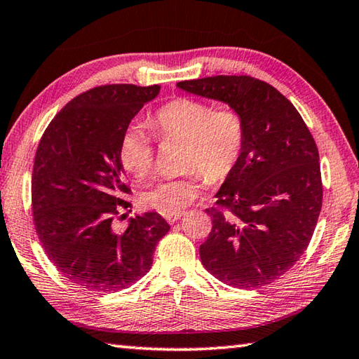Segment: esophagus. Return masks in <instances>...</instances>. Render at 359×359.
Segmentation results:
<instances>
[{
    "label": "esophagus",
    "instance_id": "esophagus-1",
    "mask_svg": "<svg viewBox=\"0 0 359 359\" xmlns=\"http://www.w3.org/2000/svg\"><path fill=\"white\" fill-rule=\"evenodd\" d=\"M182 215L184 213H177V215H170V216H166V221L170 222V224H174V222H177L180 217H182Z\"/></svg>",
    "mask_w": 359,
    "mask_h": 359
}]
</instances>
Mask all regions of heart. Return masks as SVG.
I'll list each match as a JSON object with an SVG mask.
<instances>
[{
  "instance_id": "b5f03b06",
  "label": "heart",
  "mask_w": 359,
  "mask_h": 359,
  "mask_svg": "<svg viewBox=\"0 0 359 359\" xmlns=\"http://www.w3.org/2000/svg\"><path fill=\"white\" fill-rule=\"evenodd\" d=\"M152 126L161 140H185L184 170L193 172L177 179L157 182L143 191V202L158 213H182L199 191L202 174L208 182L224 180L243 156L245 124L231 107H217L196 97H175L154 114ZM123 168L138 179L151 172L156 161V142L142 126L124 129L118 147Z\"/></svg>"
}]
</instances>
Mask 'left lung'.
Listing matches in <instances>:
<instances>
[{
  "mask_svg": "<svg viewBox=\"0 0 359 359\" xmlns=\"http://www.w3.org/2000/svg\"><path fill=\"white\" fill-rule=\"evenodd\" d=\"M177 87L229 104L245 124L243 156L207 208L213 227L201 262L219 282L257 290L304 255L322 208L318 146L296 107L268 82L212 76Z\"/></svg>",
  "mask_w": 359,
  "mask_h": 359,
  "instance_id": "left-lung-1",
  "label": "left lung"
}]
</instances>
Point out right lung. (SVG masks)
Wrapping results in <instances>:
<instances>
[{
  "mask_svg": "<svg viewBox=\"0 0 359 359\" xmlns=\"http://www.w3.org/2000/svg\"><path fill=\"white\" fill-rule=\"evenodd\" d=\"M158 91L160 86L132 83L91 88L54 116L35 152V231L63 277L88 291L115 292L135 283L151 269L156 245L170 230L156 212L115 229L119 207H129L123 196L130 193L119 138Z\"/></svg>",
  "mask_w": 359,
  "mask_h": 359,
  "instance_id": "obj_1",
  "label": "right lung"
}]
</instances>
